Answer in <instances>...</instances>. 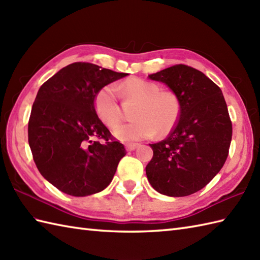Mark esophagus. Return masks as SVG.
I'll list each match as a JSON object with an SVG mask.
<instances>
[{
  "label": "esophagus",
  "mask_w": 260,
  "mask_h": 260,
  "mask_svg": "<svg viewBox=\"0 0 260 260\" xmlns=\"http://www.w3.org/2000/svg\"><path fill=\"white\" fill-rule=\"evenodd\" d=\"M139 145H140L139 143H126L125 147H126L127 151H134Z\"/></svg>",
  "instance_id": "34e87169"
}]
</instances>
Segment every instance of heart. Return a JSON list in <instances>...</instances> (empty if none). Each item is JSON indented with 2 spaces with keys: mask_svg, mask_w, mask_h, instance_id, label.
<instances>
[{
  "mask_svg": "<svg viewBox=\"0 0 260 260\" xmlns=\"http://www.w3.org/2000/svg\"><path fill=\"white\" fill-rule=\"evenodd\" d=\"M121 92L125 98L137 105L133 112L135 120L114 129L115 136L119 140L141 141L150 139L156 132L159 135H165L178 124L181 103L173 91L161 90V86L156 82L131 78L121 85ZM93 105L98 117L108 127L116 126L123 118L117 89L114 85L101 88Z\"/></svg>",
  "mask_w": 260,
  "mask_h": 260,
  "instance_id": "obj_1",
  "label": "heart"
}]
</instances>
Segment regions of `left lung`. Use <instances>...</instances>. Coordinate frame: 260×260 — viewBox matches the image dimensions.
<instances>
[{
  "label": "left lung",
  "mask_w": 260,
  "mask_h": 260,
  "mask_svg": "<svg viewBox=\"0 0 260 260\" xmlns=\"http://www.w3.org/2000/svg\"><path fill=\"white\" fill-rule=\"evenodd\" d=\"M162 81L181 103L178 124L167 139L151 144L148 182L169 197H186L203 189L228 157L233 124L220 88L186 64L148 75Z\"/></svg>",
  "instance_id": "8db88e82"
}]
</instances>
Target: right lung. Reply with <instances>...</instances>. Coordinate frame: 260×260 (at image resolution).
Here are the masks:
<instances>
[{
    "label": "right lung",
    "mask_w": 260,
    "mask_h": 260,
    "mask_svg": "<svg viewBox=\"0 0 260 260\" xmlns=\"http://www.w3.org/2000/svg\"><path fill=\"white\" fill-rule=\"evenodd\" d=\"M126 75L74 62L39 89L27 140L39 172L60 191L86 197L112 182L126 150L99 119L93 102L101 88Z\"/></svg>",
    "instance_id": "obj_1"
}]
</instances>
